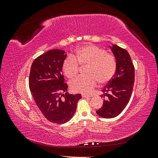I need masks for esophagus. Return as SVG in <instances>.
<instances>
[{
  "label": "esophagus",
  "instance_id": "esophagus-1",
  "mask_svg": "<svg viewBox=\"0 0 158 158\" xmlns=\"http://www.w3.org/2000/svg\"><path fill=\"white\" fill-rule=\"evenodd\" d=\"M82 98H91L90 95H88L85 94H82Z\"/></svg>",
  "mask_w": 158,
  "mask_h": 158
}]
</instances>
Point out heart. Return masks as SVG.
<instances>
[{
  "instance_id": "heart-1",
  "label": "heart",
  "mask_w": 158,
  "mask_h": 158,
  "mask_svg": "<svg viewBox=\"0 0 158 158\" xmlns=\"http://www.w3.org/2000/svg\"><path fill=\"white\" fill-rule=\"evenodd\" d=\"M80 65H88V76H80L70 84L74 92L89 94L96 85L98 80L106 84L111 80L115 73L117 60L112 54L106 50L94 45L81 47L75 51L74 55H69L63 63V71L69 78L77 75Z\"/></svg>"
}]
</instances>
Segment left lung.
<instances>
[{
  "mask_svg": "<svg viewBox=\"0 0 158 158\" xmlns=\"http://www.w3.org/2000/svg\"><path fill=\"white\" fill-rule=\"evenodd\" d=\"M110 49L116 59L117 69L113 78L102 90L103 103L96 111L105 118L115 117L123 111L130 100L135 82V67L128 51L114 44Z\"/></svg>",
  "mask_w": 158,
  "mask_h": 158,
  "instance_id": "obj_1",
  "label": "left lung"
}]
</instances>
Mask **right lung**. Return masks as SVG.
<instances>
[{
	"label": "right lung",
	"mask_w": 158,
	"mask_h": 158,
	"mask_svg": "<svg viewBox=\"0 0 158 158\" xmlns=\"http://www.w3.org/2000/svg\"><path fill=\"white\" fill-rule=\"evenodd\" d=\"M66 56L60 49L39 56L33 62L29 78L30 89L37 106L47 120L57 124H64L73 118L82 98L80 94L67 92L68 85L62 74Z\"/></svg>",
	"instance_id": "add662e5"
}]
</instances>
